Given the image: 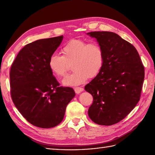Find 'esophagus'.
Listing matches in <instances>:
<instances>
[{"instance_id": "1", "label": "esophagus", "mask_w": 155, "mask_h": 155, "mask_svg": "<svg viewBox=\"0 0 155 155\" xmlns=\"http://www.w3.org/2000/svg\"><path fill=\"white\" fill-rule=\"evenodd\" d=\"M74 89L75 93L77 94H79L81 93V92L83 91V88L81 87H76L74 88Z\"/></svg>"}]
</instances>
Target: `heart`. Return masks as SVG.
Wrapping results in <instances>:
<instances>
[{
    "label": "heart",
    "instance_id": "1",
    "mask_svg": "<svg viewBox=\"0 0 155 155\" xmlns=\"http://www.w3.org/2000/svg\"><path fill=\"white\" fill-rule=\"evenodd\" d=\"M62 56L52 54L48 59L52 73L62 77L67 72L68 64L73 72L63 80L64 86H75L84 83L88 77H97L104 65L103 47L97 42H88L82 39H72L61 49Z\"/></svg>",
    "mask_w": 155,
    "mask_h": 155
}]
</instances>
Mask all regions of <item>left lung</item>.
Segmentation results:
<instances>
[{"mask_svg":"<svg viewBox=\"0 0 155 155\" xmlns=\"http://www.w3.org/2000/svg\"><path fill=\"white\" fill-rule=\"evenodd\" d=\"M87 35L103 48L104 65L100 73L84 87L93 95L88 114L94 123L109 126L126 117L140 100L144 68L137 49L112 32Z\"/></svg>","mask_w":155,"mask_h":155,"instance_id":"obj_1","label":"left lung"}]
</instances>
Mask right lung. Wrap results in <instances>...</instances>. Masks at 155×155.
<instances>
[{
	"label": "right lung",
	"mask_w": 155,
	"mask_h": 155,
	"mask_svg": "<svg viewBox=\"0 0 155 155\" xmlns=\"http://www.w3.org/2000/svg\"><path fill=\"white\" fill-rule=\"evenodd\" d=\"M62 39V35L25 45L11 66L12 100L23 117L35 127L48 128L60 124L75 96L72 88L59 87L48 67L49 57Z\"/></svg>",
	"instance_id": "obj_1"
}]
</instances>
